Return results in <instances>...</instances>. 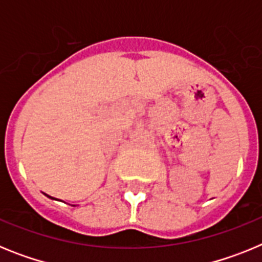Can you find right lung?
<instances>
[{"instance_id": "obj_1", "label": "right lung", "mask_w": 262, "mask_h": 262, "mask_svg": "<svg viewBox=\"0 0 262 262\" xmlns=\"http://www.w3.org/2000/svg\"><path fill=\"white\" fill-rule=\"evenodd\" d=\"M47 196H50V195H47ZM50 198H52V196H50ZM52 200H55V198H52Z\"/></svg>"}]
</instances>
